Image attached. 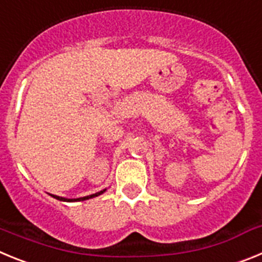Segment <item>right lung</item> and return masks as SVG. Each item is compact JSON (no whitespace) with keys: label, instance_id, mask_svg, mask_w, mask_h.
I'll use <instances>...</instances> for the list:
<instances>
[{"label":"right lung","instance_id":"obj_1","mask_svg":"<svg viewBox=\"0 0 262 262\" xmlns=\"http://www.w3.org/2000/svg\"><path fill=\"white\" fill-rule=\"evenodd\" d=\"M103 191H105V190L99 191V193H96V194H92V195L82 196V198H77V200H67V198H62V196H57V195H52V196H53V198H56V200H59V201H64V202H75V201H85V200H89V198H93V196L101 195Z\"/></svg>","mask_w":262,"mask_h":262}]
</instances>
